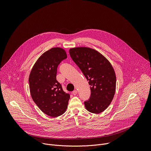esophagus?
<instances>
[{
    "instance_id": "esophagus-1",
    "label": "esophagus",
    "mask_w": 151,
    "mask_h": 151,
    "mask_svg": "<svg viewBox=\"0 0 151 151\" xmlns=\"http://www.w3.org/2000/svg\"><path fill=\"white\" fill-rule=\"evenodd\" d=\"M77 93H78L77 90H74V91L72 92V94H73L74 96H75V95L77 94Z\"/></svg>"
}]
</instances>
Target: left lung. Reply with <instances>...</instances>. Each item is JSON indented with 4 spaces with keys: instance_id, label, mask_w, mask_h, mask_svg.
Instances as JSON below:
<instances>
[{
    "instance_id": "8db88e82",
    "label": "left lung",
    "mask_w": 151,
    "mask_h": 151,
    "mask_svg": "<svg viewBox=\"0 0 151 151\" xmlns=\"http://www.w3.org/2000/svg\"><path fill=\"white\" fill-rule=\"evenodd\" d=\"M69 53L90 85V98L84 102L86 109L93 114L103 112L116 90V75L111 63L99 52L88 47L70 48Z\"/></svg>"
}]
</instances>
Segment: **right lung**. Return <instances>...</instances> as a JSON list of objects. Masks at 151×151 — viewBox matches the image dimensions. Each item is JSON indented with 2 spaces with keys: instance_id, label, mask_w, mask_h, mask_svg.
<instances>
[{
  "instance_id": "1",
  "label": "right lung",
  "mask_w": 151,
  "mask_h": 151,
  "mask_svg": "<svg viewBox=\"0 0 151 151\" xmlns=\"http://www.w3.org/2000/svg\"><path fill=\"white\" fill-rule=\"evenodd\" d=\"M67 58L61 48H52L42 54L30 72L29 82L32 98L46 115L57 117L66 112L70 95L57 81L58 64Z\"/></svg>"
}]
</instances>
